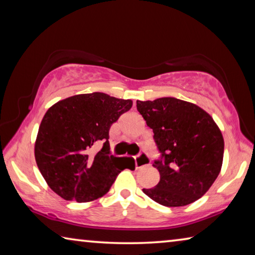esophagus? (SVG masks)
<instances>
[{"label": "esophagus", "instance_id": "1", "mask_svg": "<svg viewBox=\"0 0 255 255\" xmlns=\"http://www.w3.org/2000/svg\"><path fill=\"white\" fill-rule=\"evenodd\" d=\"M149 164H150V159L146 153H141L138 155L137 157H135L136 169H143L145 166H148Z\"/></svg>", "mask_w": 255, "mask_h": 255}]
</instances>
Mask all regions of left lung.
Here are the masks:
<instances>
[{
    "label": "left lung",
    "mask_w": 255,
    "mask_h": 255,
    "mask_svg": "<svg viewBox=\"0 0 255 255\" xmlns=\"http://www.w3.org/2000/svg\"><path fill=\"white\" fill-rule=\"evenodd\" d=\"M137 110L153 129L162 159L155 188L143 189L166 207L192 204L208 191L222 170L224 138L211 116L195 103L175 98L137 100Z\"/></svg>",
    "instance_id": "1"
}]
</instances>
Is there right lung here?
<instances>
[{"label": "right lung", "instance_id": "right-lung-1", "mask_svg": "<svg viewBox=\"0 0 255 255\" xmlns=\"http://www.w3.org/2000/svg\"><path fill=\"white\" fill-rule=\"evenodd\" d=\"M132 107L94 92L77 94L51 106L41 120L34 157L47 184L65 200L89 202L109 191L125 169L135 170L132 157L110 155L109 129ZM103 143L98 153L93 148Z\"/></svg>", "mask_w": 255, "mask_h": 255}]
</instances>
